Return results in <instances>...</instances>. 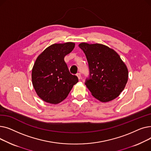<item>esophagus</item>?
Masks as SVG:
<instances>
[{"label": "esophagus", "instance_id": "esophagus-1", "mask_svg": "<svg viewBox=\"0 0 151 151\" xmlns=\"http://www.w3.org/2000/svg\"><path fill=\"white\" fill-rule=\"evenodd\" d=\"M76 76H78V79H79V80H80V79L81 78V73H78L77 74H76Z\"/></svg>", "mask_w": 151, "mask_h": 151}]
</instances>
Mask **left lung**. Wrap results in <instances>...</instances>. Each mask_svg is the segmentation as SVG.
<instances>
[{
  "label": "left lung",
  "mask_w": 151,
  "mask_h": 151,
  "mask_svg": "<svg viewBox=\"0 0 151 151\" xmlns=\"http://www.w3.org/2000/svg\"><path fill=\"white\" fill-rule=\"evenodd\" d=\"M78 46L89 63L90 78L85 84L92 96L101 102L117 98L124 89L129 77L127 67L119 55L102 44L81 43Z\"/></svg>",
  "instance_id": "8db88e82"
}]
</instances>
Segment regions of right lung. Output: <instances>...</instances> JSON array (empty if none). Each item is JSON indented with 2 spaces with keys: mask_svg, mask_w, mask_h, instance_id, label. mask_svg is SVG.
I'll list each match as a JSON object with an SVG mask.
<instances>
[{
  "mask_svg": "<svg viewBox=\"0 0 151 151\" xmlns=\"http://www.w3.org/2000/svg\"><path fill=\"white\" fill-rule=\"evenodd\" d=\"M75 43H54L37 57L32 70V81L38 96L46 103L58 104L65 100L78 82L71 75L64 60Z\"/></svg>",
  "mask_w": 151,
  "mask_h": 151,
  "instance_id": "1",
  "label": "right lung"
}]
</instances>
